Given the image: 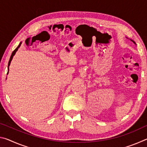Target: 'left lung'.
I'll list each match as a JSON object with an SVG mask.
<instances>
[{
	"instance_id": "left-lung-1",
	"label": "left lung",
	"mask_w": 147,
	"mask_h": 147,
	"mask_svg": "<svg viewBox=\"0 0 147 147\" xmlns=\"http://www.w3.org/2000/svg\"><path fill=\"white\" fill-rule=\"evenodd\" d=\"M130 40L131 41H132V42H133V43H134V44H135V45H136V42H135V41H134V40H132V39H130Z\"/></svg>"
}]
</instances>
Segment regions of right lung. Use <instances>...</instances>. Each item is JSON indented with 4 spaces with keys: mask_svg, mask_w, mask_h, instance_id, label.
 Here are the masks:
<instances>
[{
    "mask_svg": "<svg viewBox=\"0 0 147 147\" xmlns=\"http://www.w3.org/2000/svg\"><path fill=\"white\" fill-rule=\"evenodd\" d=\"M21 43H22V42H20V43H19V45H18V47H17V48L14 50V51H13V53H12V54H11V56H10V58H9V62H8V73H7V74H8V73H9V66L10 65L11 61V60H12V59H13V57L14 56L15 54H16V52H17V51H18V49H19V48L20 47V46H21Z\"/></svg>",
    "mask_w": 147,
    "mask_h": 147,
    "instance_id": "1",
    "label": "right lung"
}]
</instances>
